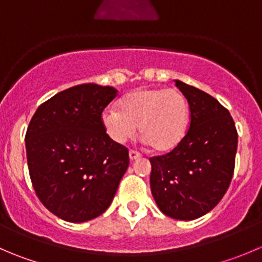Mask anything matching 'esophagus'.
Here are the masks:
<instances>
[{
  "mask_svg": "<svg viewBox=\"0 0 262 262\" xmlns=\"http://www.w3.org/2000/svg\"><path fill=\"white\" fill-rule=\"evenodd\" d=\"M139 157H141V154H138L136 151H129V159H130V161H134V160L139 159Z\"/></svg>",
  "mask_w": 262,
  "mask_h": 262,
  "instance_id": "34e87169",
  "label": "esophagus"
}]
</instances>
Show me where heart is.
Here are the masks:
<instances>
[{
	"instance_id": "b5f03b06",
	"label": "heart",
	"mask_w": 262,
	"mask_h": 262,
	"mask_svg": "<svg viewBox=\"0 0 262 262\" xmlns=\"http://www.w3.org/2000/svg\"><path fill=\"white\" fill-rule=\"evenodd\" d=\"M102 124L116 143L133 138L138 125L144 143L157 152H167L185 137L189 106L183 93L174 88L141 87L121 98L119 108L103 111Z\"/></svg>"
}]
</instances>
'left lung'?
Segmentation results:
<instances>
[{"instance_id": "8db88e82", "label": "left lung", "mask_w": 262, "mask_h": 262, "mask_svg": "<svg viewBox=\"0 0 262 262\" xmlns=\"http://www.w3.org/2000/svg\"><path fill=\"white\" fill-rule=\"evenodd\" d=\"M187 98L190 125L171 152L149 159V185L162 214L194 220L211 211L232 180L238 134L229 111L204 91L175 80Z\"/></svg>"}]
</instances>
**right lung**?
<instances>
[{
    "label": "right lung",
    "mask_w": 262,
    "mask_h": 262,
    "mask_svg": "<svg viewBox=\"0 0 262 262\" xmlns=\"http://www.w3.org/2000/svg\"><path fill=\"white\" fill-rule=\"evenodd\" d=\"M114 87L88 83L39 106L25 134L33 188L46 209L69 223H84L111 205L129 166L128 149L103 128Z\"/></svg>",
    "instance_id": "right-lung-1"
}]
</instances>
